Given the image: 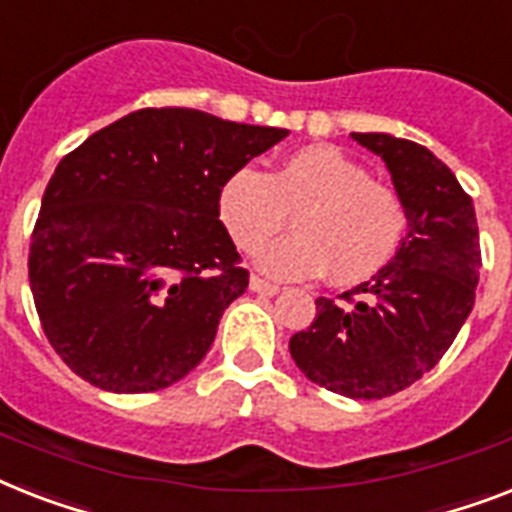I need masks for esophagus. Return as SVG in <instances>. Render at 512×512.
Returning a JSON list of instances; mask_svg holds the SVG:
<instances>
[{
  "label": "esophagus",
  "instance_id": "obj_1",
  "mask_svg": "<svg viewBox=\"0 0 512 512\" xmlns=\"http://www.w3.org/2000/svg\"><path fill=\"white\" fill-rule=\"evenodd\" d=\"M249 289L257 294H265V297H273V294H278V286L270 284V281H265V278H260V276L249 278Z\"/></svg>",
  "mask_w": 512,
  "mask_h": 512
}]
</instances>
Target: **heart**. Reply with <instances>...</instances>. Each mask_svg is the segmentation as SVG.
Masks as SVG:
<instances>
[{
	"instance_id": "obj_1",
	"label": "heart",
	"mask_w": 512,
	"mask_h": 512,
	"mask_svg": "<svg viewBox=\"0 0 512 512\" xmlns=\"http://www.w3.org/2000/svg\"><path fill=\"white\" fill-rule=\"evenodd\" d=\"M289 212L295 234L257 252V268L284 281L328 270L336 284H360L392 263L407 234L400 191L328 144L299 149L273 173L242 165L220 186L218 215L244 252L277 233Z\"/></svg>"
}]
</instances>
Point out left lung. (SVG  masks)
<instances>
[{"label": "left lung", "mask_w": 512, "mask_h": 512, "mask_svg": "<svg viewBox=\"0 0 512 512\" xmlns=\"http://www.w3.org/2000/svg\"><path fill=\"white\" fill-rule=\"evenodd\" d=\"M386 162L407 207L400 252L344 302L315 299V321L289 339L310 381L352 400H381L415 384L471 315L481 247L471 197L442 160L415 141L352 134Z\"/></svg>", "instance_id": "1"}]
</instances>
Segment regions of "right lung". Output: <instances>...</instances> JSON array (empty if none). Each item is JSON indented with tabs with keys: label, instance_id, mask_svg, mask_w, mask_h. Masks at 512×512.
<instances>
[{
	"label": "right lung",
	"instance_id": "obj_1",
	"mask_svg": "<svg viewBox=\"0 0 512 512\" xmlns=\"http://www.w3.org/2000/svg\"><path fill=\"white\" fill-rule=\"evenodd\" d=\"M186 107L91 134L49 178L28 278L44 334L83 381L157 392L194 371L249 273L218 220L220 186L284 139Z\"/></svg>",
	"mask_w": 512,
	"mask_h": 512
}]
</instances>
